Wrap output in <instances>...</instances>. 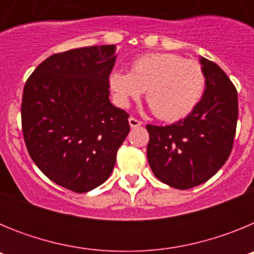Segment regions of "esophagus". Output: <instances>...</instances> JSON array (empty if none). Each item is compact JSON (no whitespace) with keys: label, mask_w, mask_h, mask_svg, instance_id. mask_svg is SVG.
<instances>
[{"label":"esophagus","mask_w":254,"mask_h":254,"mask_svg":"<svg viewBox=\"0 0 254 254\" xmlns=\"http://www.w3.org/2000/svg\"><path fill=\"white\" fill-rule=\"evenodd\" d=\"M128 122H129V126H131L132 128H136V127H140V126L142 125V122H141L140 120H137V118H134V117H129V118H128Z\"/></svg>","instance_id":"esophagus-1"}]
</instances>
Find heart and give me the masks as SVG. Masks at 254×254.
<instances>
[{"label":"heart","instance_id":"obj_1","mask_svg":"<svg viewBox=\"0 0 254 254\" xmlns=\"http://www.w3.org/2000/svg\"><path fill=\"white\" fill-rule=\"evenodd\" d=\"M109 85L121 105L146 91V102L158 118L178 121L193 111L203 95L206 76L201 64L174 53H147L133 60L131 72L116 69Z\"/></svg>","mask_w":254,"mask_h":254}]
</instances>
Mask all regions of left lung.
I'll return each mask as SVG.
<instances>
[{
    "label": "left lung",
    "instance_id": "8db88e82",
    "mask_svg": "<svg viewBox=\"0 0 254 254\" xmlns=\"http://www.w3.org/2000/svg\"><path fill=\"white\" fill-rule=\"evenodd\" d=\"M201 64L206 89L193 111L173 125L146 126L150 168L177 190H190L215 176L232 152L237 131L234 84L212 61L201 57Z\"/></svg>",
    "mask_w": 254,
    "mask_h": 254
}]
</instances>
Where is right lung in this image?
<instances>
[{"mask_svg": "<svg viewBox=\"0 0 254 254\" xmlns=\"http://www.w3.org/2000/svg\"><path fill=\"white\" fill-rule=\"evenodd\" d=\"M116 46L56 53L26 80L21 127L30 158L51 181L85 193L103 185L129 132V114L109 102Z\"/></svg>", "mask_w": 254, "mask_h": 254, "instance_id": "1", "label": "right lung"}]
</instances>
